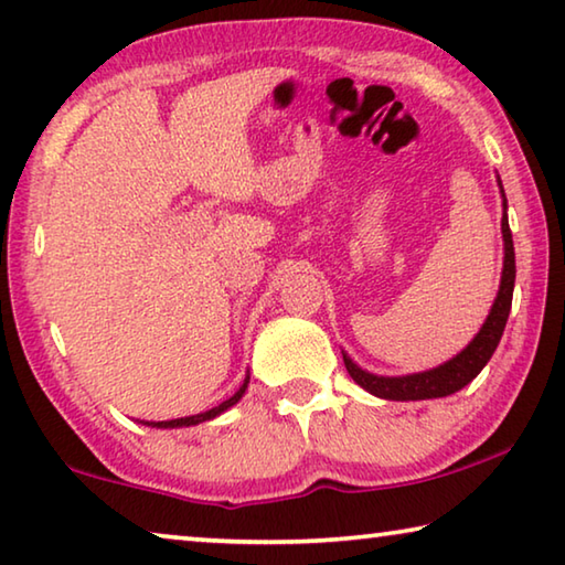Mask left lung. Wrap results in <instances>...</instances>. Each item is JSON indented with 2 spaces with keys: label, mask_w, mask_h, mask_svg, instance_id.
Here are the masks:
<instances>
[{
  "label": "left lung",
  "mask_w": 565,
  "mask_h": 565,
  "mask_svg": "<svg viewBox=\"0 0 565 565\" xmlns=\"http://www.w3.org/2000/svg\"><path fill=\"white\" fill-rule=\"evenodd\" d=\"M501 184V179H499ZM503 194V186H501ZM505 196H503V218H501V232H503V274H501V289L495 301L491 306V313L481 331L476 333V339L468 347L454 356L451 361L441 363L424 374H408V376H374L369 371L359 369L347 353H343V363H347L349 376L356 381L361 388H366L369 394L388 401H424V398H441L451 396L456 391L471 384V381L481 374V369L493 356L495 347L503 337L505 321H509L511 301H513V281H515V254H513V236L509 226V216H505Z\"/></svg>",
  "instance_id": "obj_1"
}]
</instances>
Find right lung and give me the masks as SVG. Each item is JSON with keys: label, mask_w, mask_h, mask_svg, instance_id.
<instances>
[{"label": "right lung", "mask_w": 565, "mask_h": 565, "mask_svg": "<svg viewBox=\"0 0 565 565\" xmlns=\"http://www.w3.org/2000/svg\"><path fill=\"white\" fill-rule=\"evenodd\" d=\"M246 386H248V376L244 379V384H242V388L236 391V394L232 396V398H226L224 404H218V406H214L212 411H204V414H196V416H186V418H171V420H147V426H157V428H179V426H196V424H202V420H209V418H216L218 414H224L226 408H232L238 398L244 396V391H246Z\"/></svg>", "instance_id": "obj_1"}]
</instances>
